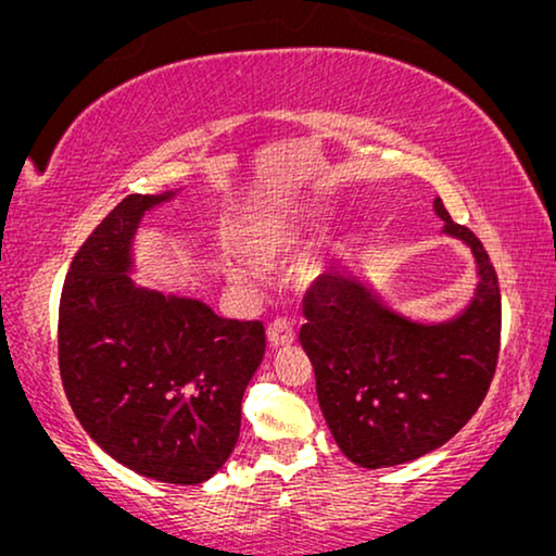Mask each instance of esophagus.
Wrapping results in <instances>:
<instances>
[{"label": "esophagus", "instance_id": "obj_1", "mask_svg": "<svg viewBox=\"0 0 556 556\" xmlns=\"http://www.w3.org/2000/svg\"><path fill=\"white\" fill-rule=\"evenodd\" d=\"M268 341L273 349H280V346H291L295 341V331H293V324L288 321V318H276L268 326Z\"/></svg>", "mask_w": 556, "mask_h": 556}]
</instances>
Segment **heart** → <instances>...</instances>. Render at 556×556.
<instances>
[{"instance_id": "obj_1", "label": "heart", "mask_w": 556, "mask_h": 556, "mask_svg": "<svg viewBox=\"0 0 556 556\" xmlns=\"http://www.w3.org/2000/svg\"><path fill=\"white\" fill-rule=\"evenodd\" d=\"M295 240L293 230H280L276 235H268V238L261 240L255 245V257L257 261H273V257L286 253L288 248H291V242ZM232 278L235 280H250V273L242 270V268H232Z\"/></svg>"}]
</instances>
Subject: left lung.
<instances>
[{
    "instance_id": "1",
    "label": "left lung",
    "mask_w": 556,
    "mask_h": 556,
    "mask_svg": "<svg viewBox=\"0 0 556 556\" xmlns=\"http://www.w3.org/2000/svg\"><path fill=\"white\" fill-rule=\"evenodd\" d=\"M443 232L470 248L473 301L443 324L387 308L354 273L331 270L303 301L299 333L333 440L362 468H390L445 445L481 407L501 346V291L491 257L435 200Z\"/></svg>"
}]
</instances>
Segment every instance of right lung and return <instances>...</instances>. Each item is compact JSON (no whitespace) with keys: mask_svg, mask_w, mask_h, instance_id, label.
Instances as JSON below:
<instances>
[{"mask_svg":"<svg viewBox=\"0 0 556 556\" xmlns=\"http://www.w3.org/2000/svg\"><path fill=\"white\" fill-rule=\"evenodd\" d=\"M172 197L128 194L75 253L60 295L58 362L75 417L113 460L154 481L197 485L238 443L265 329L128 276L141 217Z\"/></svg>","mask_w":556,"mask_h":556,"instance_id":"1","label":"right lung"}]
</instances>
